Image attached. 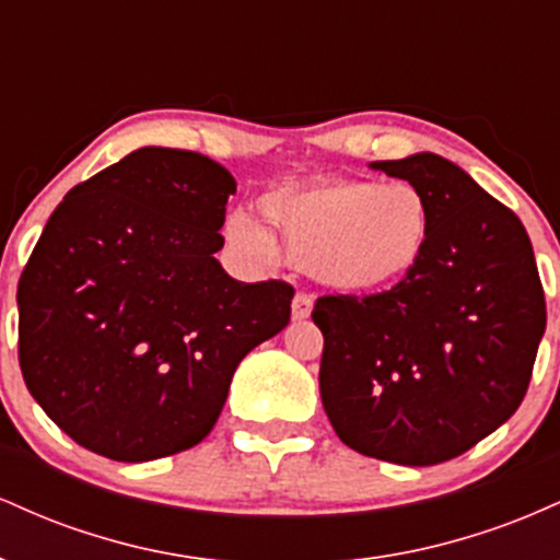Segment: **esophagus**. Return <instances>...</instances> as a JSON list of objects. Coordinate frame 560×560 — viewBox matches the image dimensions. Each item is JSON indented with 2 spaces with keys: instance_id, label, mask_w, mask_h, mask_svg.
<instances>
[{
  "instance_id": "obj_1",
  "label": "esophagus",
  "mask_w": 560,
  "mask_h": 560,
  "mask_svg": "<svg viewBox=\"0 0 560 560\" xmlns=\"http://www.w3.org/2000/svg\"><path fill=\"white\" fill-rule=\"evenodd\" d=\"M311 313H313V298H311V294H305V292L294 294L292 318L294 320H305V318H311Z\"/></svg>"
}]
</instances>
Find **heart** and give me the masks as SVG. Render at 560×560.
<instances>
[{
	"instance_id": "heart-1",
	"label": "heart",
	"mask_w": 560,
	"mask_h": 560,
	"mask_svg": "<svg viewBox=\"0 0 560 560\" xmlns=\"http://www.w3.org/2000/svg\"><path fill=\"white\" fill-rule=\"evenodd\" d=\"M262 223L234 213L223 223L229 247L253 260L281 255L320 284L376 294L402 284L427 258L432 205L410 182L371 178L281 186L258 202Z\"/></svg>"
}]
</instances>
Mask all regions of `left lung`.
<instances>
[{"mask_svg": "<svg viewBox=\"0 0 560 560\" xmlns=\"http://www.w3.org/2000/svg\"><path fill=\"white\" fill-rule=\"evenodd\" d=\"M371 168L423 189L432 242L389 292L318 298L320 400L347 447L434 466L516 413L545 334V294L522 221L460 165L416 152Z\"/></svg>", "mask_w": 560, "mask_h": 560, "instance_id": "8db88e82", "label": "left lung"}]
</instances>
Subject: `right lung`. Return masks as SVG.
Segmentation results:
<instances>
[{
  "instance_id": "right-lung-1",
  "label": "right lung",
  "mask_w": 560,
  "mask_h": 560,
  "mask_svg": "<svg viewBox=\"0 0 560 560\" xmlns=\"http://www.w3.org/2000/svg\"><path fill=\"white\" fill-rule=\"evenodd\" d=\"M234 191L215 160L141 147L49 215L18 284V355L81 447L124 464L195 447L242 358L289 324L292 287L215 260Z\"/></svg>"
}]
</instances>
